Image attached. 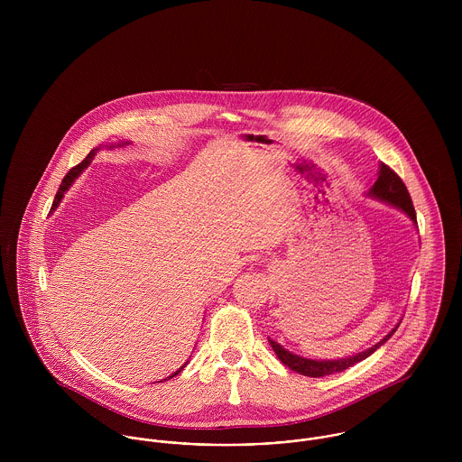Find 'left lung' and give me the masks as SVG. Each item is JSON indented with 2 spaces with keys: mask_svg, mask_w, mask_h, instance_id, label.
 Returning <instances> with one entry per match:
<instances>
[{
  "mask_svg": "<svg viewBox=\"0 0 462 462\" xmlns=\"http://www.w3.org/2000/svg\"><path fill=\"white\" fill-rule=\"evenodd\" d=\"M366 196L377 199V200H383V202H386L390 206H395L402 213H405L412 220V224L416 226V211H414L411 196H409L403 181L396 176L395 172L388 165H384V163L379 165V178L374 183V187L366 192ZM398 326H400V322L396 324L395 329L390 330L374 346H370V348H366V350H363V352H359L356 356L343 357V359H322V361L320 359L319 361L317 359H308V357H302V356H297V354L286 350L284 346H281L277 341H273L270 337H268V343L273 348V352L279 357V361L282 365H286L290 370H293V372H297L300 375H306V377H326V375H332V374H339V372L354 366L356 363L366 359L368 356H372L379 346H383L393 336V332L398 329Z\"/></svg>",
  "mask_w": 462,
  "mask_h": 462,
  "instance_id": "8db88e82",
  "label": "left lung"
}]
</instances>
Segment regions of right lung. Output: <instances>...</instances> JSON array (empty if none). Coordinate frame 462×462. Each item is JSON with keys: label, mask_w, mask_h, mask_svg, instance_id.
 <instances>
[{"label": "right lung", "mask_w": 462, "mask_h": 462, "mask_svg": "<svg viewBox=\"0 0 462 462\" xmlns=\"http://www.w3.org/2000/svg\"><path fill=\"white\" fill-rule=\"evenodd\" d=\"M125 143H128V142H125ZM110 147H116V145H114V143H112V145H110ZM119 147H121V143H119ZM96 151H97V147H96V149H92V151H90V152H88V156H87V158H85V160H83V162H81V163H78V165H76V167H72V169H70V171H69V172H67L66 178H64V180H62V185H60V189H59V192H57V196H55V200H53V206H51V211H53V209H57V206H59V204H60V200H62V198H64V194H66L67 190H69V189H70V185H72V183H74V180H76V178H78V176H79V174H81V172H83V171H85V169H87V167H88V165H90V162H92V158H94V156H96ZM187 363H189V361H187ZM187 363H185V365H183V366H181V368H180V370H176V372H174V374H172V375H171V377H167V379H172V377H176V375H178V374H180V372H181V370H183V368H185V366H187ZM167 379H163V381H167ZM158 383H162V381H158Z\"/></svg>", "instance_id": "1"}]
</instances>
